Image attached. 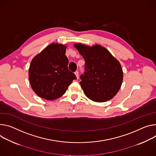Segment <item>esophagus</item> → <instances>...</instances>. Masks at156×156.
I'll return each mask as SVG.
<instances>
[{"label":"esophagus","instance_id":"obj_1","mask_svg":"<svg viewBox=\"0 0 156 156\" xmlns=\"http://www.w3.org/2000/svg\"><path fill=\"white\" fill-rule=\"evenodd\" d=\"M75 75H76V78L78 79V72H77V71H76V72H75Z\"/></svg>","mask_w":156,"mask_h":156}]
</instances>
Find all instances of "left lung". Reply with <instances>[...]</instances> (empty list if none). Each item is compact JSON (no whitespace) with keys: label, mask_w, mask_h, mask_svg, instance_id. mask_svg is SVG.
<instances>
[{"label":"left lung","mask_w":156,"mask_h":156,"mask_svg":"<svg viewBox=\"0 0 156 156\" xmlns=\"http://www.w3.org/2000/svg\"><path fill=\"white\" fill-rule=\"evenodd\" d=\"M74 47L85 61V72L80 76V83L84 93L95 102L111 100L122 83L123 72L119 62L100 45L90 47L75 44Z\"/></svg>","instance_id":"8db88e82"}]
</instances>
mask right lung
<instances>
[{"label": "right lung", "mask_w": 156, "mask_h": 156, "mask_svg": "<svg viewBox=\"0 0 156 156\" xmlns=\"http://www.w3.org/2000/svg\"><path fill=\"white\" fill-rule=\"evenodd\" d=\"M66 46L52 43L32 59L29 78L31 87L39 97L53 100L61 97L76 78L68 69Z\"/></svg>", "instance_id": "right-lung-1"}]
</instances>
